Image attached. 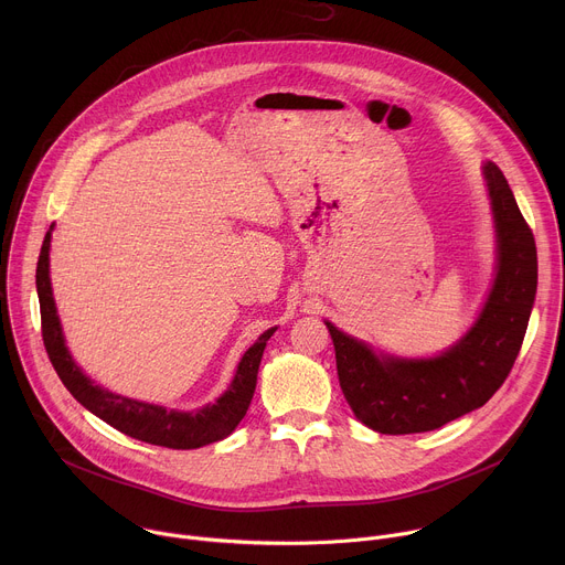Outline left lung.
<instances>
[{
  "mask_svg": "<svg viewBox=\"0 0 565 565\" xmlns=\"http://www.w3.org/2000/svg\"><path fill=\"white\" fill-rule=\"evenodd\" d=\"M482 177L497 223L499 266L465 338L438 358L405 360L375 355L327 321L342 393L373 431L402 436L438 429L486 405L514 366L536 295V244L499 166L486 163Z\"/></svg>",
  "mask_w": 565,
  "mask_h": 565,
  "instance_id": "8db88e82",
  "label": "left lung"
}]
</instances>
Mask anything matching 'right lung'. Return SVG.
Masks as SVG:
<instances>
[{
	"mask_svg": "<svg viewBox=\"0 0 565 565\" xmlns=\"http://www.w3.org/2000/svg\"><path fill=\"white\" fill-rule=\"evenodd\" d=\"M51 230L46 232L42 250H40L35 284H38L40 315H42V340L53 369L60 375L62 384L68 388V393L79 402V405L87 407L94 416H98L114 429L149 445L170 447V449H196L230 436L234 427L244 420L250 407L266 342L273 338L277 329H268L264 335H259V340L244 353V358H241L236 366V375L227 386V391L214 402V405H207L199 412H177V409L170 412L166 407L149 405V402H138V399L111 393L94 384L83 371H79V366L73 362L64 344L62 327L57 319L55 301H53L51 279H49Z\"/></svg>",
	"mask_w": 565,
	"mask_h": 565,
	"instance_id": "obj_1",
	"label": "right lung"
}]
</instances>
